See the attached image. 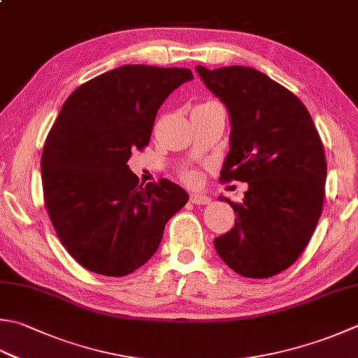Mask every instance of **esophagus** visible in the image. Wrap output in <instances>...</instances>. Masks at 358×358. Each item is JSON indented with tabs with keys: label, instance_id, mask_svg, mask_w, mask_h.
Wrapping results in <instances>:
<instances>
[{
	"label": "esophagus",
	"instance_id": "1",
	"mask_svg": "<svg viewBox=\"0 0 358 358\" xmlns=\"http://www.w3.org/2000/svg\"><path fill=\"white\" fill-rule=\"evenodd\" d=\"M191 201L194 205H208L211 199L208 197V195H203V194H191Z\"/></svg>",
	"mask_w": 358,
	"mask_h": 358
}]
</instances>
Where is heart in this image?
<instances>
[{
  "instance_id": "heart-1",
  "label": "heart",
  "mask_w": 358,
  "mask_h": 358,
  "mask_svg": "<svg viewBox=\"0 0 358 358\" xmlns=\"http://www.w3.org/2000/svg\"><path fill=\"white\" fill-rule=\"evenodd\" d=\"M194 173H186V180H194Z\"/></svg>"
}]
</instances>
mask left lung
Listing matches in <instances>:
<instances>
[{
  "label": "left lung",
  "mask_w": 358,
  "mask_h": 358,
  "mask_svg": "<svg viewBox=\"0 0 358 358\" xmlns=\"http://www.w3.org/2000/svg\"><path fill=\"white\" fill-rule=\"evenodd\" d=\"M195 71L229 113L220 178L248 183L242 203L225 199L236 223L214 248L237 275L273 276L303 253L323 211V143L304 103L264 73L237 65Z\"/></svg>",
  "instance_id": "left-lung-1"
}]
</instances>
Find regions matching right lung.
Wrapping results in <instances>:
<instances>
[{"instance_id":"obj_1","label":"right lung","mask_w":358,"mask_h":358,"mask_svg":"<svg viewBox=\"0 0 358 358\" xmlns=\"http://www.w3.org/2000/svg\"><path fill=\"white\" fill-rule=\"evenodd\" d=\"M187 68L124 65L76 88L41 153L49 219L82 267L125 276L149 261L189 194L169 180L139 183L131 149L149 144L157 111L192 80Z\"/></svg>"}]
</instances>
